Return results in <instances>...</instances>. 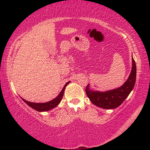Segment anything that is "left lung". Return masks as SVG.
Listing matches in <instances>:
<instances>
[{
	"mask_svg": "<svg viewBox=\"0 0 150 150\" xmlns=\"http://www.w3.org/2000/svg\"><path fill=\"white\" fill-rule=\"evenodd\" d=\"M132 67L128 79L121 87L107 91H93L90 89L89 85L85 88L86 94L91 103L98 107L105 109L117 108L130 95L136 83V65L133 57Z\"/></svg>",
	"mask_w": 150,
	"mask_h": 150,
	"instance_id": "left-lung-1",
	"label": "left lung"
}]
</instances>
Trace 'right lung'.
Listing matches in <instances>:
<instances>
[{
	"label": "right lung",
	"mask_w": 150,
	"mask_h": 150,
	"mask_svg": "<svg viewBox=\"0 0 150 150\" xmlns=\"http://www.w3.org/2000/svg\"><path fill=\"white\" fill-rule=\"evenodd\" d=\"M69 83H70V81L66 83V84L64 85L63 89L62 90V91H61L59 95H58L57 97L54 98V99L52 100L49 101V102L43 103H32V102H29V101L26 100L25 99H24L23 98H21L23 100V101L25 103H26L28 105L30 106L31 108H32L33 109H34V110H37L38 112L48 111L50 110H52V108L56 107V106L59 105L63 98V94H64V91H65V88L66 87V86L69 84Z\"/></svg>",
	"instance_id": "1"
}]
</instances>
